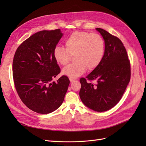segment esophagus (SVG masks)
<instances>
[{"instance_id":"esophagus-1","label":"esophagus","mask_w":146,"mask_h":146,"mask_svg":"<svg viewBox=\"0 0 146 146\" xmlns=\"http://www.w3.org/2000/svg\"><path fill=\"white\" fill-rule=\"evenodd\" d=\"M69 80H70V82H73L74 81H75L76 80H75V79H74V78H69Z\"/></svg>"}]
</instances>
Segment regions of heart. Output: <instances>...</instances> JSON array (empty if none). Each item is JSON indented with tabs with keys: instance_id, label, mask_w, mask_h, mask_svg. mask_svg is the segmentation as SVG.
<instances>
[{
	"instance_id": "heart-1",
	"label": "heart",
	"mask_w": 146,
	"mask_h": 146,
	"mask_svg": "<svg viewBox=\"0 0 146 146\" xmlns=\"http://www.w3.org/2000/svg\"><path fill=\"white\" fill-rule=\"evenodd\" d=\"M66 48L56 46L53 55L57 63L67 64L70 55H75V63L62 69V74L70 78H76L85 72L92 70L101 62L105 52V43L100 35L86 32H75L66 39Z\"/></svg>"
}]
</instances>
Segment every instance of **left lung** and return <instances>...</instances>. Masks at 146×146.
I'll list each match as a JSON object with an SVG mask.
<instances>
[{
  "label": "left lung",
  "instance_id": "1",
  "mask_svg": "<svg viewBox=\"0 0 146 146\" xmlns=\"http://www.w3.org/2000/svg\"><path fill=\"white\" fill-rule=\"evenodd\" d=\"M96 29L104 39V55L86 78H80L79 95L88 108L103 112L114 107L121 99L130 80V63L120 39L102 29ZM86 80H96L97 83L93 85Z\"/></svg>",
  "mask_w": 146,
  "mask_h": 146
}]
</instances>
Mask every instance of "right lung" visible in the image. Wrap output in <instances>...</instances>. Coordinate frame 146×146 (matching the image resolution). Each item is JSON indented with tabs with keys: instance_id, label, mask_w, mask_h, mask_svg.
<instances>
[{
	"instance_id": "obj_1",
	"label": "right lung",
	"mask_w": 146,
	"mask_h": 146,
	"mask_svg": "<svg viewBox=\"0 0 146 146\" xmlns=\"http://www.w3.org/2000/svg\"><path fill=\"white\" fill-rule=\"evenodd\" d=\"M63 36L60 29L33 34L17 48L13 61V76L20 99L32 111L48 114L62 104L70 81L60 72L53 52Z\"/></svg>"
}]
</instances>
